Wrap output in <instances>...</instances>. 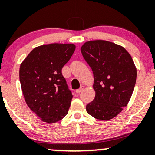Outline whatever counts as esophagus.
Wrapping results in <instances>:
<instances>
[{"label":"esophagus","mask_w":155,"mask_h":155,"mask_svg":"<svg viewBox=\"0 0 155 155\" xmlns=\"http://www.w3.org/2000/svg\"><path fill=\"white\" fill-rule=\"evenodd\" d=\"M84 89H85V86H81V87L79 88V89L76 90V93H80V92H81V91L84 90Z\"/></svg>","instance_id":"esophagus-1"}]
</instances>
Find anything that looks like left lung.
Segmentation results:
<instances>
[{
	"label": "left lung",
	"mask_w": 155,
	"mask_h": 155,
	"mask_svg": "<svg viewBox=\"0 0 155 155\" xmlns=\"http://www.w3.org/2000/svg\"><path fill=\"white\" fill-rule=\"evenodd\" d=\"M81 53L93 71L95 97L86 106L93 117L109 120L127 106L137 78V69L124 47L109 41H87Z\"/></svg>",
	"instance_id": "obj_1"
}]
</instances>
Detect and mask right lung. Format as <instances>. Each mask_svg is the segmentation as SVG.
<instances>
[{"label": "right lung", "instance_id": "obj_1", "mask_svg": "<svg viewBox=\"0 0 155 155\" xmlns=\"http://www.w3.org/2000/svg\"><path fill=\"white\" fill-rule=\"evenodd\" d=\"M75 47L73 44L42 45L21 63L19 76L25 101L44 122H58L69 111L72 94L61 70Z\"/></svg>", "mask_w": 155, "mask_h": 155}]
</instances>
